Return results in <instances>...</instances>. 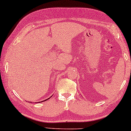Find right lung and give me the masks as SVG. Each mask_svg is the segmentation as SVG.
Segmentation results:
<instances>
[{
    "label": "right lung",
    "instance_id": "obj_1",
    "mask_svg": "<svg viewBox=\"0 0 131 131\" xmlns=\"http://www.w3.org/2000/svg\"><path fill=\"white\" fill-rule=\"evenodd\" d=\"M48 99H47V100H48ZM44 100V101H46V100ZM44 101H43V102H44Z\"/></svg>",
    "mask_w": 131,
    "mask_h": 131
}]
</instances>
